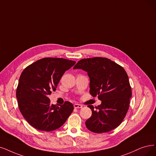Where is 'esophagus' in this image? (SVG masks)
Returning a JSON list of instances; mask_svg holds the SVG:
<instances>
[{
    "label": "esophagus",
    "instance_id": "1",
    "mask_svg": "<svg viewBox=\"0 0 156 156\" xmlns=\"http://www.w3.org/2000/svg\"><path fill=\"white\" fill-rule=\"evenodd\" d=\"M73 107L74 108H82L83 105L81 104H74Z\"/></svg>",
    "mask_w": 156,
    "mask_h": 156
}]
</instances>
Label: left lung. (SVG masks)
Here are the masks:
<instances>
[{
	"label": "left lung",
	"mask_w": 156,
	"mask_h": 156,
	"mask_svg": "<svg viewBox=\"0 0 156 156\" xmlns=\"http://www.w3.org/2000/svg\"><path fill=\"white\" fill-rule=\"evenodd\" d=\"M83 69L88 72L90 79V93L98 96L101 105H88L92 115L85 122L91 132L103 133L120 126L127 113L132 96L128 76L120 65L105 58L83 59L73 69Z\"/></svg>",
	"instance_id": "left-lung-1"
}]
</instances>
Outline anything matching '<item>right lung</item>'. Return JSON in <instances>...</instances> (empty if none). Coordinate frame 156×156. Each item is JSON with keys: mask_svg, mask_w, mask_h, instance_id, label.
<instances>
[{"mask_svg": "<svg viewBox=\"0 0 156 156\" xmlns=\"http://www.w3.org/2000/svg\"><path fill=\"white\" fill-rule=\"evenodd\" d=\"M76 61L63 58H45L27 66L22 72L16 96L20 111L30 125L44 131L61 127L73 110V104H51L48 97L55 91L65 72Z\"/></svg>", "mask_w": 156, "mask_h": 156, "instance_id": "right-lung-1", "label": "right lung"}]
</instances>
